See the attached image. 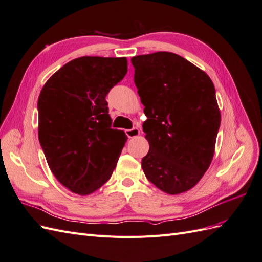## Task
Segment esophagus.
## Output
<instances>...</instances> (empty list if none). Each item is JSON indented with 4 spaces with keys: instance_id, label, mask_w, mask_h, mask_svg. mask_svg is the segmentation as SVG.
Instances as JSON below:
<instances>
[{
    "instance_id": "obj_1",
    "label": "esophagus",
    "mask_w": 262,
    "mask_h": 262,
    "mask_svg": "<svg viewBox=\"0 0 262 262\" xmlns=\"http://www.w3.org/2000/svg\"><path fill=\"white\" fill-rule=\"evenodd\" d=\"M125 134L129 139H132V138H136V137L140 136V130L138 128H132L129 130H125Z\"/></svg>"
}]
</instances>
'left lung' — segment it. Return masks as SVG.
Wrapping results in <instances>:
<instances>
[{
  "label": "left lung",
  "mask_w": 262,
  "mask_h": 262,
  "mask_svg": "<svg viewBox=\"0 0 262 262\" xmlns=\"http://www.w3.org/2000/svg\"><path fill=\"white\" fill-rule=\"evenodd\" d=\"M134 83L147 120L149 150L142 168L168 194L193 188L208 170L221 124L209 75L185 58L160 51L131 59Z\"/></svg>",
  "instance_id": "obj_1"
}]
</instances>
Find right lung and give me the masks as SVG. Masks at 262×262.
Listing matches in <instances>:
<instances>
[{
	"label": "right lung",
	"mask_w": 262,
	"mask_h": 262,
	"mask_svg": "<svg viewBox=\"0 0 262 262\" xmlns=\"http://www.w3.org/2000/svg\"><path fill=\"white\" fill-rule=\"evenodd\" d=\"M126 72L125 58L81 57L39 95V142L54 177L74 193L91 194L113 175L126 137L112 129L106 96Z\"/></svg>",
	"instance_id": "1"
}]
</instances>
